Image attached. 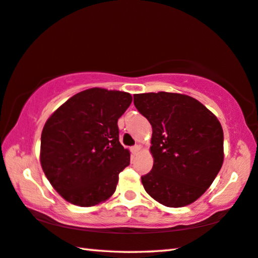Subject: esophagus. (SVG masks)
Segmentation results:
<instances>
[{
	"mask_svg": "<svg viewBox=\"0 0 258 258\" xmlns=\"http://www.w3.org/2000/svg\"><path fill=\"white\" fill-rule=\"evenodd\" d=\"M140 151V145H134V147L131 148V152H132V154H138Z\"/></svg>",
	"mask_w": 258,
	"mask_h": 258,
	"instance_id": "obj_1",
	"label": "esophagus"
}]
</instances>
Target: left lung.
Here are the masks:
<instances>
[{"instance_id":"left-lung-1","label":"left lung","mask_w":258,"mask_h":258,"mask_svg":"<svg viewBox=\"0 0 258 258\" xmlns=\"http://www.w3.org/2000/svg\"><path fill=\"white\" fill-rule=\"evenodd\" d=\"M134 105L152 126L153 167L141 177L145 191L168 208L195 202L223 163V131L217 116L182 93H138Z\"/></svg>"}]
</instances>
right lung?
<instances>
[{
    "label": "right lung",
    "instance_id": "obj_1",
    "mask_svg": "<svg viewBox=\"0 0 258 258\" xmlns=\"http://www.w3.org/2000/svg\"><path fill=\"white\" fill-rule=\"evenodd\" d=\"M131 102L128 92L90 88L70 98L46 120L40 165L69 203L96 207L115 193L131 157L119 143L117 120Z\"/></svg>",
    "mask_w": 258,
    "mask_h": 258
}]
</instances>
